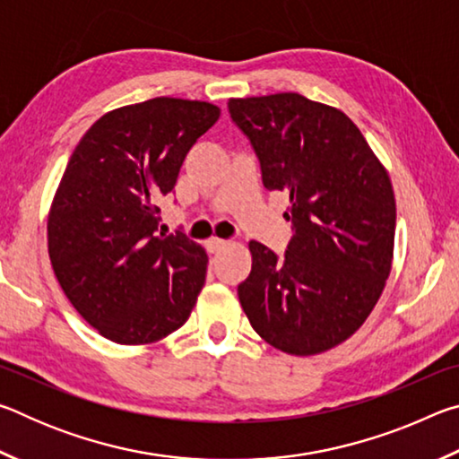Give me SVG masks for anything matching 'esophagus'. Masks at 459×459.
Returning a JSON list of instances; mask_svg holds the SVG:
<instances>
[{
    "label": "esophagus",
    "mask_w": 459,
    "mask_h": 459,
    "mask_svg": "<svg viewBox=\"0 0 459 459\" xmlns=\"http://www.w3.org/2000/svg\"><path fill=\"white\" fill-rule=\"evenodd\" d=\"M229 245V240H224V238H219V237H212V238H208L206 240V248L211 253H219V251H222L224 247Z\"/></svg>",
    "instance_id": "1"
}]
</instances>
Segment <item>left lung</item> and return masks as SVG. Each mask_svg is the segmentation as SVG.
I'll return each instance as SVG.
<instances>
[{
    "label": "left lung",
    "mask_w": 459,
    "mask_h": 459,
    "mask_svg": "<svg viewBox=\"0 0 459 459\" xmlns=\"http://www.w3.org/2000/svg\"><path fill=\"white\" fill-rule=\"evenodd\" d=\"M267 190L290 194L295 235L285 257L251 240L238 301L277 351L314 356L367 322L393 267L397 206L391 178L354 121L299 92L230 99Z\"/></svg>",
    "instance_id": "left-lung-1"
}]
</instances>
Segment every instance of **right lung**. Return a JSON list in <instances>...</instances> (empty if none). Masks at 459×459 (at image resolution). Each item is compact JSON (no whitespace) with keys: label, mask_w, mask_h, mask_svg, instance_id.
Listing matches in <instances>:
<instances>
[{"label":"right lung","mask_w":459,"mask_h":459,"mask_svg":"<svg viewBox=\"0 0 459 459\" xmlns=\"http://www.w3.org/2000/svg\"><path fill=\"white\" fill-rule=\"evenodd\" d=\"M219 117L206 100L155 97L105 113L74 147L48 211V255L68 301L107 340L153 344L196 306L208 255L182 232L158 235V214Z\"/></svg>","instance_id":"right-lung-1"}]
</instances>
